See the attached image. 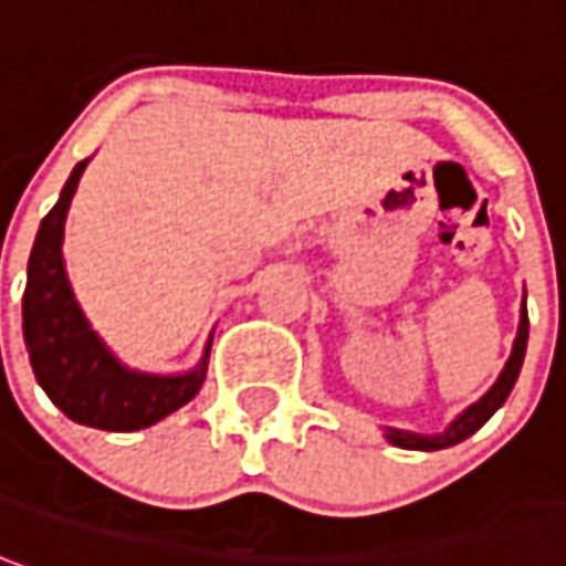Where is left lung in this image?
Listing matches in <instances>:
<instances>
[{"instance_id":"obj_1","label":"left lung","mask_w":566,"mask_h":566,"mask_svg":"<svg viewBox=\"0 0 566 566\" xmlns=\"http://www.w3.org/2000/svg\"><path fill=\"white\" fill-rule=\"evenodd\" d=\"M527 335H530V321H527V302H524V311H521V323H517V338L512 345V357L505 360L499 379L493 381V388L486 391L478 403H471L465 412H459L450 428H443L440 434H416V431H400V428H388L385 438L391 440L400 450H447V447H455L465 438H471L481 424L496 412L509 395H512L514 381H517V373H521V364H524V354H527Z\"/></svg>"}]
</instances>
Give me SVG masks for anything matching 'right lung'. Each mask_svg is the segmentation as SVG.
<instances>
[{"instance_id": "right-lung-1", "label": "right lung", "mask_w": 566, "mask_h": 566, "mask_svg": "<svg viewBox=\"0 0 566 566\" xmlns=\"http://www.w3.org/2000/svg\"><path fill=\"white\" fill-rule=\"evenodd\" d=\"M85 166L88 159H82L70 171L54 209L39 224L27 264L23 342L42 391L67 419L101 431H138L197 397L206 379L212 338L206 342L202 360L190 373L154 376L119 364L116 354L88 326L70 290L61 252L70 200L80 187Z\"/></svg>"}]
</instances>
